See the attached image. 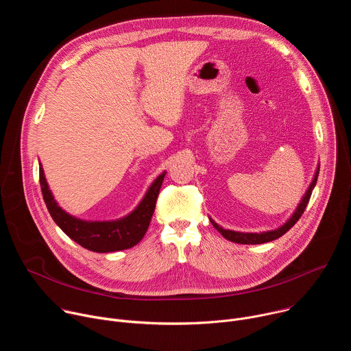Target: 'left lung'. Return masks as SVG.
<instances>
[{
    "instance_id": "8db88e82",
    "label": "left lung",
    "mask_w": 351,
    "mask_h": 351,
    "mask_svg": "<svg viewBox=\"0 0 351 351\" xmlns=\"http://www.w3.org/2000/svg\"><path fill=\"white\" fill-rule=\"evenodd\" d=\"M318 173H319V168L317 169L315 172V176L313 179V183L310 184L306 195L303 197L302 203L298 204L295 213L291 215V218L280 228L275 229V230H269V232H263V233H243V232H234V230H228V229H223L221 228L218 223H215L213 219H211V223L214 225V228L228 240L230 241H234V243H239V244H261V243H267V241H272V240H276L279 239L280 236H283L289 229H291L294 226V223L302 218L308 202H310V197H311V193H313V189L314 186L317 184V178H318Z\"/></svg>"
}]
</instances>
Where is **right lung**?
I'll list each match as a JSON object with an SVG mask.
<instances>
[{
	"mask_svg": "<svg viewBox=\"0 0 351 351\" xmlns=\"http://www.w3.org/2000/svg\"><path fill=\"white\" fill-rule=\"evenodd\" d=\"M164 178L165 172L154 180L138 207L128 217L108 222H87L66 214L58 207L48 189L43 168H40V187L49 215L72 240L95 253H112L126 250L136 245L143 239L154 214Z\"/></svg>",
	"mask_w": 351,
	"mask_h": 351,
	"instance_id": "obj_1",
	"label": "right lung"
}]
</instances>
